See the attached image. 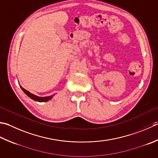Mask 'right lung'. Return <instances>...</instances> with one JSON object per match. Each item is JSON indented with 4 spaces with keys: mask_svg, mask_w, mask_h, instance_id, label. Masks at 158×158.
<instances>
[{
    "mask_svg": "<svg viewBox=\"0 0 158 158\" xmlns=\"http://www.w3.org/2000/svg\"><path fill=\"white\" fill-rule=\"evenodd\" d=\"M20 88L22 89V90H23L24 93H25L28 97L29 98H31V99L35 101H38V102H46L49 100H51V98L53 97V95H51V96H49V97H38V96H36L35 94H33L32 93H31L29 91L26 90L25 89H24L22 86H20Z\"/></svg>",
    "mask_w": 158,
    "mask_h": 158,
    "instance_id": "right-lung-1",
    "label": "right lung"
}]
</instances>
